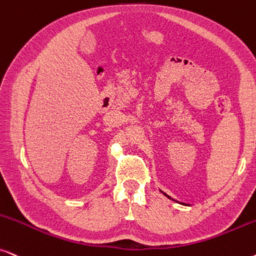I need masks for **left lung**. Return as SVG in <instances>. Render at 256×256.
I'll return each mask as SVG.
<instances>
[{"instance_id": "1", "label": "left lung", "mask_w": 256, "mask_h": 256, "mask_svg": "<svg viewBox=\"0 0 256 256\" xmlns=\"http://www.w3.org/2000/svg\"><path fill=\"white\" fill-rule=\"evenodd\" d=\"M161 193H164V192H162V190H161ZM164 194L166 195V196H167V198H169V200H172V201L178 202V204H184V206H190V204H184V202H178V201H176V200H174V198H172L170 196H169V195H167V194H166V193H164Z\"/></svg>"}]
</instances>
